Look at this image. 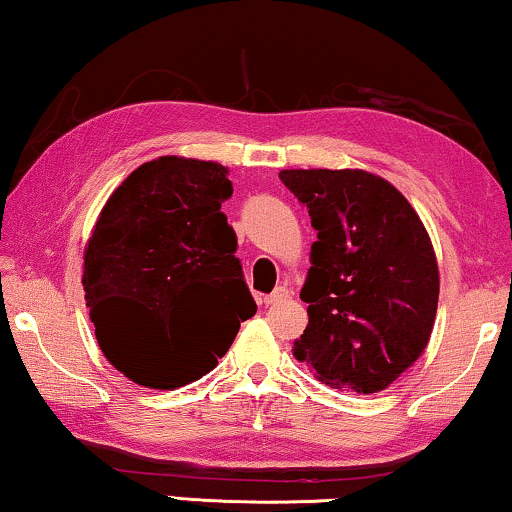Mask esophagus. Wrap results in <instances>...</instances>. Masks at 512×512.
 Returning <instances> with one entry per match:
<instances>
[{
    "label": "esophagus",
    "instance_id": "esophagus-1",
    "mask_svg": "<svg viewBox=\"0 0 512 512\" xmlns=\"http://www.w3.org/2000/svg\"><path fill=\"white\" fill-rule=\"evenodd\" d=\"M288 298H291V291H288L286 286H279V288H274V291L268 295V298H265V305H268V307L281 305V302L288 300Z\"/></svg>",
    "mask_w": 512,
    "mask_h": 512
}]
</instances>
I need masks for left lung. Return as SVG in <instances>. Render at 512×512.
<instances>
[{
	"label": "left lung",
	"instance_id": "8db88e82",
	"mask_svg": "<svg viewBox=\"0 0 512 512\" xmlns=\"http://www.w3.org/2000/svg\"><path fill=\"white\" fill-rule=\"evenodd\" d=\"M307 205L316 242L300 298L305 335L293 355L332 388L385 390L416 362L432 335L439 268L411 203L367 170H281Z\"/></svg>",
	"mask_w": 512,
	"mask_h": 512
}]
</instances>
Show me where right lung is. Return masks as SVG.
Listing matches in <instances>:
<instances>
[{
	"mask_svg": "<svg viewBox=\"0 0 512 512\" xmlns=\"http://www.w3.org/2000/svg\"><path fill=\"white\" fill-rule=\"evenodd\" d=\"M214 161L159 157L113 191L85 247L83 288L103 355L145 388L201 379L256 314Z\"/></svg>",
	"mask_w": 512,
	"mask_h": 512,
	"instance_id": "right-lung-1",
	"label": "right lung"
}]
</instances>
